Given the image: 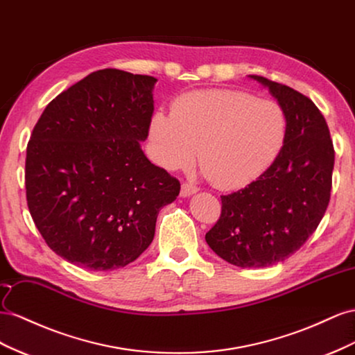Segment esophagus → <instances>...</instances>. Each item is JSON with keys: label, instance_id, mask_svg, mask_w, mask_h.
<instances>
[{"label": "esophagus", "instance_id": "obj_1", "mask_svg": "<svg viewBox=\"0 0 355 355\" xmlns=\"http://www.w3.org/2000/svg\"><path fill=\"white\" fill-rule=\"evenodd\" d=\"M198 190H199V189H198L196 186H193V184H189V183H183V184H181V191H180V195H181V196H183V198H187V196H191V195H195Z\"/></svg>", "mask_w": 355, "mask_h": 355}]
</instances>
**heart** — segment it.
<instances>
[{"mask_svg": "<svg viewBox=\"0 0 355 355\" xmlns=\"http://www.w3.org/2000/svg\"><path fill=\"white\" fill-rule=\"evenodd\" d=\"M288 120L277 101L232 89L193 90L157 110L148 138L156 164L168 171L193 164L218 189L254 183L275 164L287 141Z\"/></svg>", "mask_w": 355, "mask_h": 355, "instance_id": "obj_1", "label": "heart"}]
</instances>
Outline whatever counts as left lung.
Wrapping results in <instances>:
<instances>
[{
  "mask_svg": "<svg viewBox=\"0 0 355 355\" xmlns=\"http://www.w3.org/2000/svg\"><path fill=\"white\" fill-rule=\"evenodd\" d=\"M286 110L287 141L254 183L221 196V214L205 235L218 257L239 268L284 261L315 232L327 209L335 150L312 101L286 85L250 76Z\"/></svg>",
  "mask_w": 355,
  "mask_h": 355,
  "instance_id": "1",
  "label": "left lung"
}]
</instances>
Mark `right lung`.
Listing matches in <instances>:
<instances>
[{"mask_svg":"<svg viewBox=\"0 0 355 355\" xmlns=\"http://www.w3.org/2000/svg\"><path fill=\"white\" fill-rule=\"evenodd\" d=\"M151 76L107 68L64 90L38 119L26 147L31 217L58 256L90 270L138 259L180 181L141 150L153 116Z\"/></svg>","mask_w":355,"mask_h":355,"instance_id":"right-lung-1","label":"right lung"}]
</instances>
